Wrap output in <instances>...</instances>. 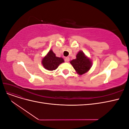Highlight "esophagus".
<instances>
[{"label":"esophagus","mask_w":129,"mask_h":129,"mask_svg":"<svg viewBox=\"0 0 129 129\" xmlns=\"http://www.w3.org/2000/svg\"><path fill=\"white\" fill-rule=\"evenodd\" d=\"M64 61H66V62H69V57H66L65 58H64Z\"/></svg>","instance_id":"34e87169"}]
</instances>
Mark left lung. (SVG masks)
Returning a JSON list of instances; mask_svg holds the SVG:
<instances>
[{"mask_svg":"<svg viewBox=\"0 0 129 129\" xmlns=\"http://www.w3.org/2000/svg\"><path fill=\"white\" fill-rule=\"evenodd\" d=\"M76 58L71 61L70 63L73 66L76 73L79 75H82L89 71L91 67L92 62L89 58L82 51L78 52Z\"/></svg>","mask_w":129,"mask_h":129,"instance_id":"left-lung-1","label":"left lung"}]
</instances>
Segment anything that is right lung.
I'll list each match as a JSON object with an SVG mask.
<instances>
[{"label":"right lung","mask_w":129,"mask_h":129,"mask_svg":"<svg viewBox=\"0 0 129 129\" xmlns=\"http://www.w3.org/2000/svg\"><path fill=\"white\" fill-rule=\"evenodd\" d=\"M64 62L62 57H56L55 54L51 49L47 54L42 58V64L44 67L48 71H52L55 70L61 63Z\"/></svg>","instance_id":"1"}]
</instances>
